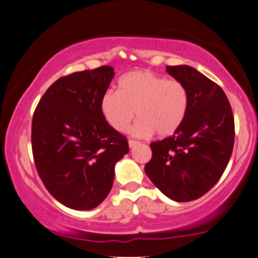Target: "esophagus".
<instances>
[{
	"label": "esophagus",
	"instance_id": "obj_1",
	"mask_svg": "<svg viewBox=\"0 0 258 258\" xmlns=\"http://www.w3.org/2000/svg\"><path fill=\"white\" fill-rule=\"evenodd\" d=\"M138 143H139V142L135 141V139H130V141H128V145H130V148H133V147H136V145H137Z\"/></svg>",
	"mask_w": 258,
	"mask_h": 258
}]
</instances>
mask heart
I'll list each match as a JSON object with an SVG mask.
<instances>
[{
  "label": "heart",
  "instance_id": "1",
  "mask_svg": "<svg viewBox=\"0 0 258 258\" xmlns=\"http://www.w3.org/2000/svg\"><path fill=\"white\" fill-rule=\"evenodd\" d=\"M188 102V90L180 80L150 71H135L120 79L119 91L104 92L101 111L117 132H126L137 115L133 135L148 137L156 132L160 137H168L184 122Z\"/></svg>",
  "mask_w": 258,
  "mask_h": 258
}]
</instances>
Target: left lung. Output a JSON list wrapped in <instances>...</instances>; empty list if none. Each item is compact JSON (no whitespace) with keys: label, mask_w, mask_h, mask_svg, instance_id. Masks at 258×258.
<instances>
[{"label":"left lung","mask_w":258,"mask_h":258,"mask_svg":"<svg viewBox=\"0 0 258 258\" xmlns=\"http://www.w3.org/2000/svg\"><path fill=\"white\" fill-rule=\"evenodd\" d=\"M188 90V109L174 135L150 143L145 173L176 202L197 200L213 187L227 167L234 144V117L223 90L194 67L167 66Z\"/></svg>","instance_id":"1"}]
</instances>
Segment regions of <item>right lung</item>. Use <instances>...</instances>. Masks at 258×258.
Masks as SVG:
<instances>
[{"mask_svg": "<svg viewBox=\"0 0 258 258\" xmlns=\"http://www.w3.org/2000/svg\"><path fill=\"white\" fill-rule=\"evenodd\" d=\"M114 68L74 72L52 83L32 117L33 160L45 188L71 209H94L109 194L127 138L101 111Z\"/></svg>", "mask_w": 258, "mask_h": 258, "instance_id": "add662e5", "label": "right lung"}]
</instances>
